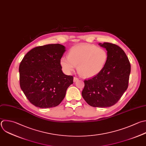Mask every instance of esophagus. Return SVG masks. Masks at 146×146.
I'll return each mask as SVG.
<instances>
[{"label":"esophagus","mask_w":146,"mask_h":146,"mask_svg":"<svg viewBox=\"0 0 146 146\" xmlns=\"http://www.w3.org/2000/svg\"><path fill=\"white\" fill-rule=\"evenodd\" d=\"M78 80H79V79H78V78H76V77H74V82L78 81Z\"/></svg>","instance_id":"esophagus-1"}]
</instances>
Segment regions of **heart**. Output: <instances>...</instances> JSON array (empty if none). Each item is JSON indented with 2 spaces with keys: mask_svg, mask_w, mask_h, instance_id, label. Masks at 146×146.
I'll return each instance as SVG.
<instances>
[{
  "mask_svg": "<svg viewBox=\"0 0 146 146\" xmlns=\"http://www.w3.org/2000/svg\"><path fill=\"white\" fill-rule=\"evenodd\" d=\"M107 51L90 44H81L71 48L68 56H62L60 64L66 74L72 72L77 66L78 72L86 78H92L104 69L108 60Z\"/></svg>",
  "mask_w": 146,
  "mask_h": 146,
  "instance_id": "1",
  "label": "heart"
}]
</instances>
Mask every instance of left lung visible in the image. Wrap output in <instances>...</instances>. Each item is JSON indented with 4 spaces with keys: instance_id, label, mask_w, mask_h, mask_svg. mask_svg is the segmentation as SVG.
Segmentation results:
<instances>
[{
    "instance_id": "8db88e82",
    "label": "left lung",
    "mask_w": 146,
    "mask_h": 146,
    "mask_svg": "<svg viewBox=\"0 0 146 146\" xmlns=\"http://www.w3.org/2000/svg\"><path fill=\"white\" fill-rule=\"evenodd\" d=\"M99 45L107 51V62L99 74L84 81L82 95L90 106L104 108L116 103L127 89L131 65L118 46L110 43Z\"/></svg>"
}]
</instances>
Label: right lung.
<instances>
[{"label": "right lung", "mask_w": 146, "mask_h": 146, "mask_svg": "<svg viewBox=\"0 0 146 146\" xmlns=\"http://www.w3.org/2000/svg\"><path fill=\"white\" fill-rule=\"evenodd\" d=\"M60 44L34 48L19 65L20 86L31 103L48 108L58 106L73 83V76L62 71L60 60L66 51Z\"/></svg>", "instance_id": "1"}]
</instances>
